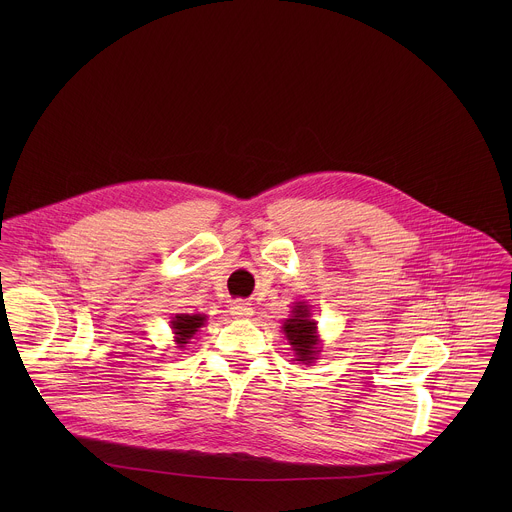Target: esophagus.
<instances>
[{
  "label": "esophagus",
  "mask_w": 512,
  "mask_h": 512,
  "mask_svg": "<svg viewBox=\"0 0 512 512\" xmlns=\"http://www.w3.org/2000/svg\"><path fill=\"white\" fill-rule=\"evenodd\" d=\"M230 315L236 317V319H248V317L254 315V307L250 303L238 299V301L230 303Z\"/></svg>",
  "instance_id": "obj_1"
}]
</instances>
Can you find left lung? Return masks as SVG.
Instances as JSON below:
<instances>
[{"mask_svg": "<svg viewBox=\"0 0 512 512\" xmlns=\"http://www.w3.org/2000/svg\"><path fill=\"white\" fill-rule=\"evenodd\" d=\"M284 335L292 345L293 361L309 365L319 355V337H317V323L311 319L309 307L305 301L295 303L290 319L284 321Z\"/></svg>", "mask_w": 512, "mask_h": 512, "instance_id": "8db88e82", "label": "left lung"}]
</instances>
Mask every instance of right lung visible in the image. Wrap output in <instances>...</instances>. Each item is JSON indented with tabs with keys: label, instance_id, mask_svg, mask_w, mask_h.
<instances>
[{
	"label": "right lung",
	"instance_id": "add662e5",
	"mask_svg": "<svg viewBox=\"0 0 512 512\" xmlns=\"http://www.w3.org/2000/svg\"><path fill=\"white\" fill-rule=\"evenodd\" d=\"M205 319L207 315H201V313H179L171 319V329L175 333V343L179 345V349H183L189 339L199 331V327L205 325Z\"/></svg>",
	"mask_w": 512,
	"mask_h": 512
}]
</instances>
